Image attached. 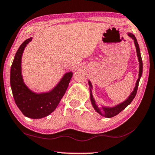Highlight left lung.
<instances>
[{
	"label": "left lung",
	"instance_id": "8db88e82",
	"mask_svg": "<svg viewBox=\"0 0 155 155\" xmlns=\"http://www.w3.org/2000/svg\"><path fill=\"white\" fill-rule=\"evenodd\" d=\"M128 36H129L130 38H131L133 40H134L135 47H136V49L137 56H138V62H139L138 78L136 81V86H135V87H134V91H133L129 95V96H128L127 98L124 100V101L120 102L119 104H117V105H114L113 107H108V106H104V105H102V104H100V106L98 107V104H97L96 102H95V100L94 99V97H93V94H92V90H93L92 84H91V82L88 80L89 89H90V99H91V104H92L94 110L96 111L98 114H100L102 117H106V118H111V117L116 116V115L119 114V113H120L122 110H124V109H125L126 107L128 105V104H130V102L133 101V100L134 99L135 96H136L137 90H138L139 81H140L141 77H142L143 61H142V58H141L140 48H139L138 41H137L136 36H135L133 34L128 33Z\"/></svg>",
	"mask_w": 155,
	"mask_h": 155
}]
</instances>
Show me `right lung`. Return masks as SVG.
Returning a JSON list of instances; mask_svg holds the SVG:
<instances>
[{
	"mask_svg": "<svg viewBox=\"0 0 155 155\" xmlns=\"http://www.w3.org/2000/svg\"><path fill=\"white\" fill-rule=\"evenodd\" d=\"M31 40L32 37L24 41L15 54L10 69V86L15 103L22 114L31 119H41L48 116L58 107L66 92L73 73H65L58 84L48 92L36 93L31 91L24 82L21 74L22 54Z\"/></svg>",
	"mask_w": 155,
	"mask_h": 155,
	"instance_id": "obj_1",
	"label": "right lung"
}]
</instances>
